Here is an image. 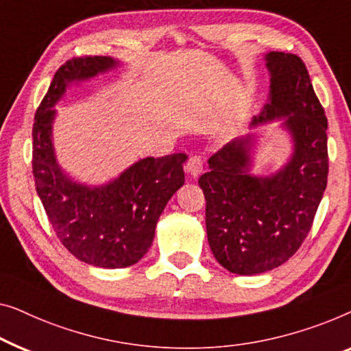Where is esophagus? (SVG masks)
Segmentation results:
<instances>
[{
	"mask_svg": "<svg viewBox=\"0 0 351 351\" xmlns=\"http://www.w3.org/2000/svg\"><path fill=\"white\" fill-rule=\"evenodd\" d=\"M202 170H204V160H202V157L200 156L189 157V160H187L186 164L187 173L195 178L202 173Z\"/></svg>",
	"mask_w": 351,
	"mask_h": 351,
	"instance_id": "esophagus-1",
	"label": "esophagus"
}]
</instances>
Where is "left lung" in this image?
<instances>
[{"mask_svg": "<svg viewBox=\"0 0 351 351\" xmlns=\"http://www.w3.org/2000/svg\"><path fill=\"white\" fill-rule=\"evenodd\" d=\"M269 101L251 128L281 119L293 154L278 171L253 175L256 135L240 136L210 157L200 176L210 248L237 275L269 272L300 248L328 182V119L304 62L269 52Z\"/></svg>", "mask_w": 351, "mask_h": 351, "instance_id": "1", "label": "left lung"}]
</instances>
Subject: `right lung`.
I'll return each mask as SVG.
<instances>
[{
    "instance_id": "obj_1",
    "label": "right lung",
    "mask_w": 351,
    "mask_h": 351,
    "mask_svg": "<svg viewBox=\"0 0 351 351\" xmlns=\"http://www.w3.org/2000/svg\"><path fill=\"white\" fill-rule=\"evenodd\" d=\"M117 65L111 57L68 60L53 76L33 124V176L49 223L75 258L103 269L128 267L147 253L162 211L184 184L187 159L182 152L145 157L101 186L77 182L58 165L52 143L53 106L68 86Z\"/></svg>"
}]
</instances>
